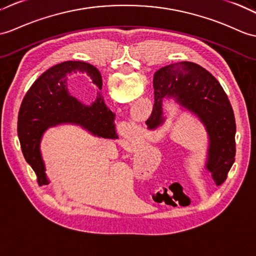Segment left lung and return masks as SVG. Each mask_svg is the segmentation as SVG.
<instances>
[{
    "label": "left lung",
    "mask_w": 256,
    "mask_h": 256,
    "mask_svg": "<svg viewBox=\"0 0 256 256\" xmlns=\"http://www.w3.org/2000/svg\"><path fill=\"white\" fill-rule=\"evenodd\" d=\"M155 104L147 128L155 130L164 122L162 101L174 98L204 124L210 138L205 167L220 186L227 179L236 156V120L232 106L222 85L208 70L192 62L164 66L154 75Z\"/></svg>",
    "instance_id": "1"
}]
</instances>
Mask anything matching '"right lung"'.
Instances as JSON below:
<instances>
[{
  "mask_svg": "<svg viewBox=\"0 0 256 256\" xmlns=\"http://www.w3.org/2000/svg\"><path fill=\"white\" fill-rule=\"evenodd\" d=\"M87 73L99 89L102 78L92 64L68 61L52 66L36 80L24 98L17 122V134L22 155L37 174L39 186L49 184L40 152V142L46 130L70 123L80 126L94 136L104 138H118L114 114L98 94L92 106H85L70 96L68 89V74Z\"/></svg>",
  "mask_w": 256,
  "mask_h": 256,
  "instance_id": "add662e5",
  "label": "right lung"
}]
</instances>
